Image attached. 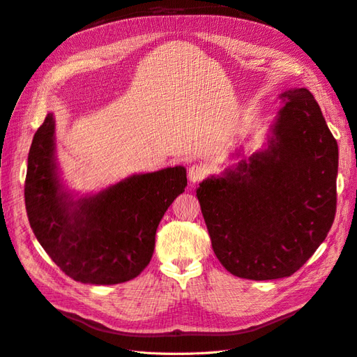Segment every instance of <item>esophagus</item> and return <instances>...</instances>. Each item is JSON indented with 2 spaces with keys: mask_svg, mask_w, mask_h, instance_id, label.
I'll return each mask as SVG.
<instances>
[{
  "mask_svg": "<svg viewBox=\"0 0 357 357\" xmlns=\"http://www.w3.org/2000/svg\"><path fill=\"white\" fill-rule=\"evenodd\" d=\"M207 174H208V169L205 168L204 165H192V167L189 168L188 177H189L190 183H198V181H201Z\"/></svg>",
  "mask_w": 357,
  "mask_h": 357,
  "instance_id": "obj_1",
  "label": "esophagus"
}]
</instances>
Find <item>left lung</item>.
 <instances>
[{
  "label": "left lung",
  "mask_w": 357,
  "mask_h": 357,
  "mask_svg": "<svg viewBox=\"0 0 357 357\" xmlns=\"http://www.w3.org/2000/svg\"><path fill=\"white\" fill-rule=\"evenodd\" d=\"M284 105L266 144L197 189L213 250L247 280L289 277L325 241L337 211L338 144L312 93H280Z\"/></svg>",
  "instance_id": "obj_1"
}]
</instances>
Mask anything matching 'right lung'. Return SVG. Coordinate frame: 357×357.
<instances>
[{
    "mask_svg": "<svg viewBox=\"0 0 357 357\" xmlns=\"http://www.w3.org/2000/svg\"><path fill=\"white\" fill-rule=\"evenodd\" d=\"M55 117L47 113L28 155L25 205L38 243L63 273L86 284L135 278L155 250L160 219L188 186L185 167L132 174L79 197L56 164Z\"/></svg>",
    "mask_w": 357,
    "mask_h": 357,
    "instance_id": "obj_1",
    "label": "right lung"
}]
</instances>
